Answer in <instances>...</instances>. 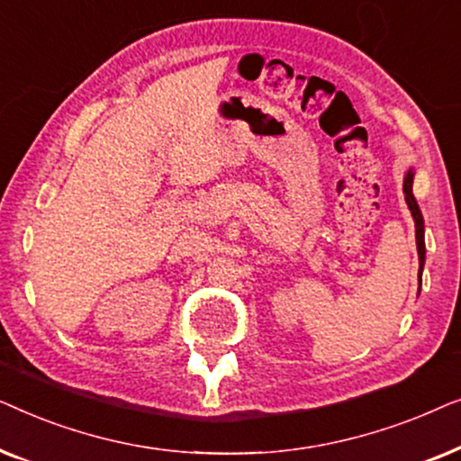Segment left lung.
<instances>
[{"instance_id":"obj_1","label":"left lung","mask_w":461,"mask_h":461,"mask_svg":"<svg viewBox=\"0 0 461 461\" xmlns=\"http://www.w3.org/2000/svg\"><path fill=\"white\" fill-rule=\"evenodd\" d=\"M402 193H405V201L411 212L415 222V243H418V256H420V285H421V270H424L426 260V245H424V218H421L420 205L413 197V169H407L405 180H402Z\"/></svg>"}]
</instances>
